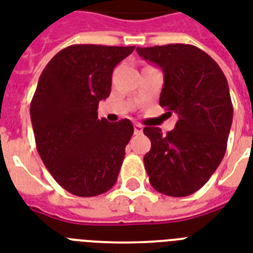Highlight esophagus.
I'll use <instances>...</instances> for the list:
<instances>
[{
    "label": "esophagus",
    "instance_id": "esophagus-1",
    "mask_svg": "<svg viewBox=\"0 0 253 253\" xmlns=\"http://www.w3.org/2000/svg\"><path fill=\"white\" fill-rule=\"evenodd\" d=\"M142 130H143V127H142L141 125H134V132H135V134H141Z\"/></svg>",
    "mask_w": 253,
    "mask_h": 253
}]
</instances>
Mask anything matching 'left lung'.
I'll return each instance as SVG.
<instances>
[{
    "label": "left lung",
    "instance_id": "left-lung-1",
    "mask_svg": "<svg viewBox=\"0 0 253 253\" xmlns=\"http://www.w3.org/2000/svg\"><path fill=\"white\" fill-rule=\"evenodd\" d=\"M162 69L161 107L177 114L175 128L162 134L146 126L151 141L145 168L151 186L166 196L186 197L207 184L224 158L233 106L225 75L211 56L189 44L136 48Z\"/></svg>",
    "mask_w": 253,
    "mask_h": 253
}]
</instances>
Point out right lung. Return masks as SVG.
Masks as SVG:
<instances>
[{
	"instance_id": "add662e5",
	"label": "right lung",
	"mask_w": 253,
	"mask_h": 253,
	"mask_svg": "<svg viewBox=\"0 0 253 253\" xmlns=\"http://www.w3.org/2000/svg\"><path fill=\"white\" fill-rule=\"evenodd\" d=\"M134 46L75 44L53 56L31 102V121L41 160L56 182L79 197L106 193L115 185L132 123L98 118L110 96L115 65Z\"/></svg>"
}]
</instances>
